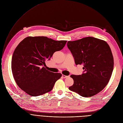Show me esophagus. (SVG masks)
Listing matches in <instances>:
<instances>
[{
  "instance_id": "esophagus-1",
  "label": "esophagus",
  "mask_w": 123,
  "mask_h": 123,
  "mask_svg": "<svg viewBox=\"0 0 123 123\" xmlns=\"http://www.w3.org/2000/svg\"><path fill=\"white\" fill-rule=\"evenodd\" d=\"M62 77H63V78H67L68 77V76H67V75H63V74H62Z\"/></svg>"
}]
</instances>
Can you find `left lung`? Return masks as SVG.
<instances>
[{
  "mask_svg": "<svg viewBox=\"0 0 123 123\" xmlns=\"http://www.w3.org/2000/svg\"><path fill=\"white\" fill-rule=\"evenodd\" d=\"M76 65L82 64L81 75H71L74 84L70 90L84 97L95 95L101 91L111 78L114 59L111 49L102 40L88 37L67 43Z\"/></svg>",
  "mask_w": 123,
  "mask_h": 123,
  "instance_id": "1",
  "label": "left lung"
}]
</instances>
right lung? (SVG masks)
Returning <instances> with one entry per match:
<instances>
[{"mask_svg":"<svg viewBox=\"0 0 123 123\" xmlns=\"http://www.w3.org/2000/svg\"><path fill=\"white\" fill-rule=\"evenodd\" d=\"M67 41H55L44 36L28 37L22 41L13 53L11 68L19 87L32 96L51 91L62 74L46 69L45 61L62 49Z\"/></svg>","mask_w":123,"mask_h":123,"instance_id":"1","label":"right lung"}]
</instances>
